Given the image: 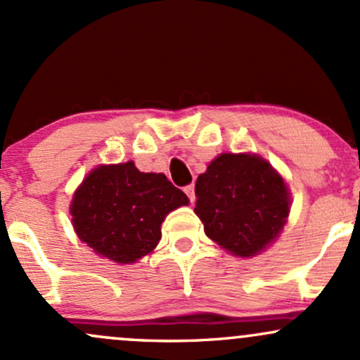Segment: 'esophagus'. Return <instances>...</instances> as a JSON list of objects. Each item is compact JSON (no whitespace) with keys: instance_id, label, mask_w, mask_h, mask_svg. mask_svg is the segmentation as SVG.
<instances>
[{"instance_id":"obj_1","label":"esophagus","mask_w":360,"mask_h":360,"mask_svg":"<svg viewBox=\"0 0 360 360\" xmlns=\"http://www.w3.org/2000/svg\"><path fill=\"white\" fill-rule=\"evenodd\" d=\"M184 193H186L189 201L193 203V201H195V184H188V186H184Z\"/></svg>"}]
</instances>
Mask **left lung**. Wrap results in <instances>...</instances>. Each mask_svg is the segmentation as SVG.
Here are the masks:
<instances>
[{
	"mask_svg": "<svg viewBox=\"0 0 360 360\" xmlns=\"http://www.w3.org/2000/svg\"><path fill=\"white\" fill-rule=\"evenodd\" d=\"M195 213L205 234L238 256H255L276 238L290 210L289 191L266 160L222 153L200 174Z\"/></svg>",
	"mask_w": 360,
	"mask_h": 360,
	"instance_id": "obj_1",
	"label": "left lung"
}]
</instances>
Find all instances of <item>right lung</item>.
<instances>
[{"instance_id":"add662e5","label":"right lung","mask_w":360,"mask_h":360,"mask_svg":"<svg viewBox=\"0 0 360 360\" xmlns=\"http://www.w3.org/2000/svg\"><path fill=\"white\" fill-rule=\"evenodd\" d=\"M188 201L164 174L140 172L126 162L94 169L70 212L78 238L94 251L116 263H135L157 246L165 215Z\"/></svg>"}]
</instances>
